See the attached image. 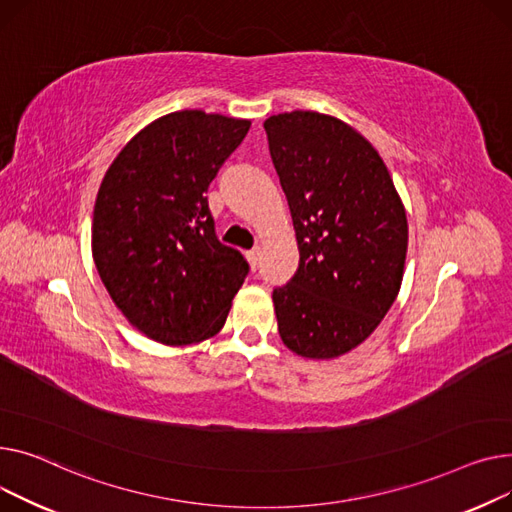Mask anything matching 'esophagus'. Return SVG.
Instances as JSON below:
<instances>
[{"label": "esophagus", "instance_id": "esophagus-1", "mask_svg": "<svg viewBox=\"0 0 512 512\" xmlns=\"http://www.w3.org/2000/svg\"><path fill=\"white\" fill-rule=\"evenodd\" d=\"M246 258H248V262H250V266H252V268H258L260 258H262V250H260V248L250 250V252H246Z\"/></svg>", "mask_w": 512, "mask_h": 512}]
</instances>
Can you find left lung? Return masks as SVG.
<instances>
[{"label":"left lung","mask_w":512,"mask_h":512,"mask_svg":"<svg viewBox=\"0 0 512 512\" xmlns=\"http://www.w3.org/2000/svg\"><path fill=\"white\" fill-rule=\"evenodd\" d=\"M270 157L289 202L299 268L273 291L283 343L306 359L362 345L399 295L407 213L378 150L343 119L270 115Z\"/></svg>","instance_id":"8db88e82"}]
</instances>
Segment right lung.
<instances>
[{
	"label": "right lung",
	"instance_id": "right-lung-1",
	"mask_svg": "<svg viewBox=\"0 0 512 512\" xmlns=\"http://www.w3.org/2000/svg\"><path fill=\"white\" fill-rule=\"evenodd\" d=\"M250 119L184 109L142 128L109 165L93 213V260L117 310L163 345L215 337L248 275L221 244L208 192Z\"/></svg>",
	"mask_w": 512,
	"mask_h": 512
}]
</instances>
